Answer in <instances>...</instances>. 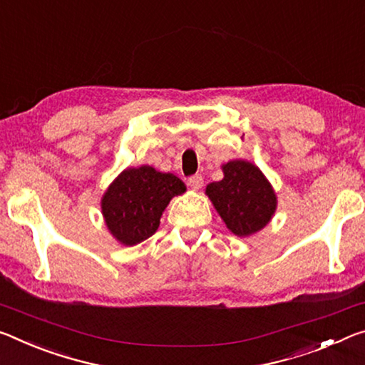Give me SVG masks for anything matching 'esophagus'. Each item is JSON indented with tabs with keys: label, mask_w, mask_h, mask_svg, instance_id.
<instances>
[{
	"label": "esophagus",
	"mask_w": 365,
	"mask_h": 365,
	"mask_svg": "<svg viewBox=\"0 0 365 365\" xmlns=\"http://www.w3.org/2000/svg\"><path fill=\"white\" fill-rule=\"evenodd\" d=\"M187 186H189L190 189H192V190L202 189V186H204V178L199 176V175L189 178V179H187Z\"/></svg>",
	"instance_id": "esophagus-1"
}]
</instances>
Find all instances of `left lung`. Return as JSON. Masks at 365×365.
Listing matches in <instances>:
<instances>
[{
  "label": "left lung",
  "mask_w": 365,
  "mask_h": 365,
  "mask_svg": "<svg viewBox=\"0 0 365 365\" xmlns=\"http://www.w3.org/2000/svg\"><path fill=\"white\" fill-rule=\"evenodd\" d=\"M223 179L210 182L205 194L232 235L252 236L272 222L278 199L259 166L247 160L222 165Z\"/></svg>",
  "instance_id": "obj_1"
}]
</instances>
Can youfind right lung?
<instances>
[{
	"instance_id": "right-lung-1",
	"label": "right lung",
	"mask_w": 365,
	"mask_h": 365,
	"mask_svg": "<svg viewBox=\"0 0 365 365\" xmlns=\"http://www.w3.org/2000/svg\"><path fill=\"white\" fill-rule=\"evenodd\" d=\"M184 192L186 184L173 173L148 165L126 168L101 197V215L119 244L135 246L155 235L170 200Z\"/></svg>"
}]
</instances>
